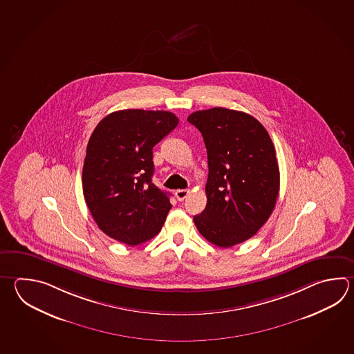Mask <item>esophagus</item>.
I'll return each mask as SVG.
<instances>
[{"label":"esophagus","mask_w":354,"mask_h":354,"mask_svg":"<svg viewBox=\"0 0 354 354\" xmlns=\"http://www.w3.org/2000/svg\"><path fill=\"white\" fill-rule=\"evenodd\" d=\"M189 193H190V192H189L188 189H179V190L175 192V196H176V199H178L179 202H183V201L188 196Z\"/></svg>","instance_id":"1"}]
</instances>
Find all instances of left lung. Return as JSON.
Wrapping results in <instances>:
<instances>
[{
  "mask_svg": "<svg viewBox=\"0 0 354 354\" xmlns=\"http://www.w3.org/2000/svg\"><path fill=\"white\" fill-rule=\"evenodd\" d=\"M189 122L202 132L208 153L207 205L194 216L199 233L228 248L254 236L271 216L280 190L274 144L254 117L214 107Z\"/></svg>",
  "mask_w": 354,
  "mask_h": 354,
  "instance_id": "1",
  "label": "left lung"
}]
</instances>
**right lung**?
Here are the masks:
<instances>
[{"label":"right lung","instance_id":"1","mask_svg":"<svg viewBox=\"0 0 354 354\" xmlns=\"http://www.w3.org/2000/svg\"><path fill=\"white\" fill-rule=\"evenodd\" d=\"M167 111L123 109L106 115L87 145L83 194L109 237L136 245L156 236L171 204L152 183V149L178 126Z\"/></svg>","mask_w":354,"mask_h":354}]
</instances>
